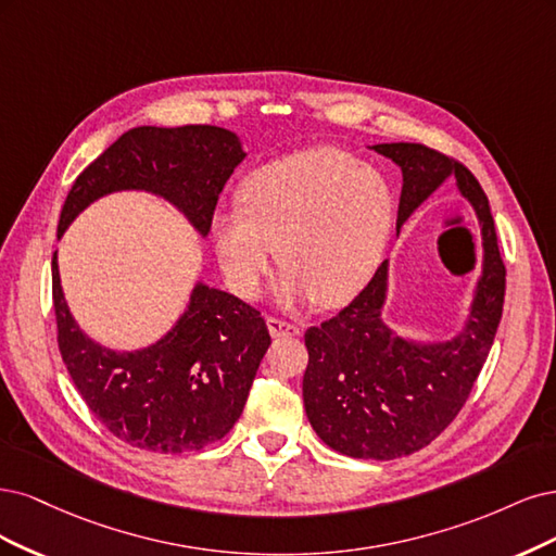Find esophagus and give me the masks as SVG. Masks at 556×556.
I'll return each instance as SVG.
<instances>
[{"mask_svg": "<svg viewBox=\"0 0 556 556\" xmlns=\"http://www.w3.org/2000/svg\"><path fill=\"white\" fill-rule=\"evenodd\" d=\"M267 330H270L273 337H295L300 334V328L289 324V320H281V318H267Z\"/></svg>", "mask_w": 556, "mask_h": 556, "instance_id": "obj_1", "label": "esophagus"}]
</instances>
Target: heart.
<instances>
[{"label": "heart", "instance_id": "obj_1", "mask_svg": "<svg viewBox=\"0 0 556 556\" xmlns=\"http://www.w3.org/2000/svg\"><path fill=\"white\" fill-rule=\"evenodd\" d=\"M395 187L383 168L337 148H309L254 168L240 207L212 222L230 291L256 300L281 256L283 302L339 307L361 295L395 232Z\"/></svg>", "mask_w": 556, "mask_h": 556}]
</instances>
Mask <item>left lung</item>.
<instances>
[{"instance_id":"8db88e82","label":"left lung","mask_w":556,"mask_h":556,"mask_svg":"<svg viewBox=\"0 0 556 556\" xmlns=\"http://www.w3.org/2000/svg\"><path fill=\"white\" fill-rule=\"evenodd\" d=\"M371 150L402 170L397 236L410 214L453 180L482 238L480 275L457 334L416 339L386 324L390 261L349 307L304 332L309 365L302 397L314 432L342 455L395 459L432 443L467 402L504 312L506 267L490 201L471 170L420 142H381Z\"/></svg>"}]
</instances>
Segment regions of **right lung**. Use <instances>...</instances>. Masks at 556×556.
Returning <instances> with one entry per match:
<instances>
[{
    "label": "right lung",
    "mask_w": 556,
    "mask_h": 556,
    "mask_svg": "<svg viewBox=\"0 0 556 556\" xmlns=\"http://www.w3.org/2000/svg\"><path fill=\"white\" fill-rule=\"evenodd\" d=\"M244 156L238 134L210 124L129 129L76 177L58 240L85 207L119 191L159 195L207 238L219 193ZM52 304L62 361L80 397L111 434L140 451L189 453L224 439L270 346L261 312L201 279L175 326L134 351L109 349L80 330L62 291L58 252Z\"/></svg>",
    "instance_id": "1"
}]
</instances>
